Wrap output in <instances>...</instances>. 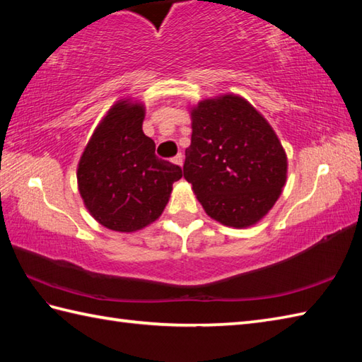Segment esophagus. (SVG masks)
<instances>
[{
  "instance_id": "esophagus-1",
  "label": "esophagus",
  "mask_w": 362,
  "mask_h": 362,
  "mask_svg": "<svg viewBox=\"0 0 362 362\" xmlns=\"http://www.w3.org/2000/svg\"><path fill=\"white\" fill-rule=\"evenodd\" d=\"M173 161H174L175 165L182 166V165H183V156H182V153H177V156L173 158Z\"/></svg>"
}]
</instances>
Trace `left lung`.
I'll return each instance as SVG.
<instances>
[{
	"label": "left lung",
	"mask_w": 362,
	"mask_h": 362,
	"mask_svg": "<svg viewBox=\"0 0 362 362\" xmlns=\"http://www.w3.org/2000/svg\"><path fill=\"white\" fill-rule=\"evenodd\" d=\"M193 134L183 177L210 218L244 228L264 218L286 183L288 160L263 115L236 95L191 110Z\"/></svg>",
	"instance_id": "obj_1"
}]
</instances>
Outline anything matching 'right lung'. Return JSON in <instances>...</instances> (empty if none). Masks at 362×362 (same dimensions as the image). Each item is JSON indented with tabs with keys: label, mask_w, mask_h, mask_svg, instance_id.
I'll return each instance as SVG.
<instances>
[{
	"label": "right lung",
	"mask_w": 362,
	"mask_h": 362,
	"mask_svg": "<svg viewBox=\"0 0 362 362\" xmlns=\"http://www.w3.org/2000/svg\"><path fill=\"white\" fill-rule=\"evenodd\" d=\"M144 105L119 101L91 135L78 166L87 210L115 232H136L163 213L182 168L156 156L143 132Z\"/></svg>",
	"instance_id": "right-lung-1"
}]
</instances>
